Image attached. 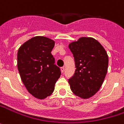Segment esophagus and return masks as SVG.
Segmentation results:
<instances>
[{"label": "esophagus", "instance_id": "obj_1", "mask_svg": "<svg viewBox=\"0 0 124 124\" xmlns=\"http://www.w3.org/2000/svg\"><path fill=\"white\" fill-rule=\"evenodd\" d=\"M64 70H65V68H64V66H63L61 68V71H62V73H64Z\"/></svg>", "mask_w": 124, "mask_h": 124}]
</instances>
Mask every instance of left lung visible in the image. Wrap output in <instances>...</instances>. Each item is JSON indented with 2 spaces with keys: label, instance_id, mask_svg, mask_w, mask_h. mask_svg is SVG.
<instances>
[{
  "label": "left lung",
  "instance_id": "1",
  "mask_svg": "<svg viewBox=\"0 0 124 124\" xmlns=\"http://www.w3.org/2000/svg\"><path fill=\"white\" fill-rule=\"evenodd\" d=\"M69 48L75 60V73L69 79L75 95L88 99L100 90L108 70V56L95 39L82 37L70 42Z\"/></svg>",
  "mask_w": 124,
  "mask_h": 124
}]
</instances>
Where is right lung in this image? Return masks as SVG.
Wrapping results in <instances>:
<instances>
[{
  "label": "right lung",
  "instance_id": "1",
  "mask_svg": "<svg viewBox=\"0 0 124 124\" xmlns=\"http://www.w3.org/2000/svg\"><path fill=\"white\" fill-rule=\"evenodd\" d=\"M55 42L44 36H36L25 42L18 51L17 66L28 92L43 100L50 96L61 71L51 54Z\"/></svg>",
  "mask_w": 124,
  "mask_h": 124
}]
</instances>
